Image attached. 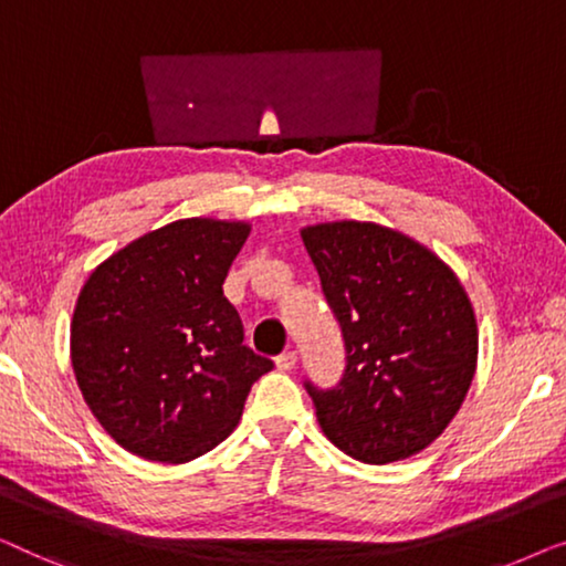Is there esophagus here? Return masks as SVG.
<instances>
[{
    "instance_id": "34e87169",
    "label": "esophagus",
    "mask_w": 566,
    "mask_h": 566,
    "mask_svg": "<svg viewBox=\"0 0 566 566\" xmlns=\"http://www.w3.org/2000/svg\"><path fill=\"white\" fill-rule=\"evenodd\" d=\"M294 364H297V352H284L276 356V369L280 371H292Z\"/></svg>"
}]
</instances>
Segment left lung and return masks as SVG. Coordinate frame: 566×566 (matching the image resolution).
Here are the masks:
<instances>
[{"mask_svg":"<svg viewBox=\"0 0 566 566\" xmlns=\"http://www.w3.org/2000/svg\"><path fill=\"white\" fill-rule=\"evenodd\" d=\"M346 344L336 387L305 381L323 433L364 464L408 459L439 439L476 369V317L459 276L377 222L302 228Z\"/></svg>","mask_w":566,"mask_h":566,"instance_id":"1","label":"left lung"}]
</instances>
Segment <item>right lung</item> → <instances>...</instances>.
I'll list each match as a JSON object with an SVG mask.
<instances>
[{
  "label": "right lung",
  "mask_w": 566,
  "mask_h": 566,
  "mask_svg": "<svg viewBox=\"0 0 566 566\" xmlns=\"http://www.w3.org/2000/svg\"><path fill=\"white\" fill-rule=\"evenodd\" d=\"M249 222L187 218L135 238L94 269L71 321L86 405L125 451L185 464L226 441L272 361L243 346L222 294Z\"/></svg>",
  "instance_id": "obj_1"
}]
</instances>
